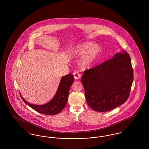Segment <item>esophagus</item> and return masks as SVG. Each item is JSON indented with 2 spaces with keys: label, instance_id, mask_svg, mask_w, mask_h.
<instances>
[{
  "label": "esophagus",
  "instance_id": "esophagus-1",
  "mask_svg": "<svg viewBox=\"0 0 149 149\" xmlns=\"http://www.w3.org/2000/svg\"><path fill=\"white\" fill-rule=\"evenodd\" d=\"M73 75H74V77L75 79H80L81 77V75L80 74V73L78 72V71H75L73 73Z\"/></svg>",
  "mask_w": 149,
  "mask_h": 149
}]
</instances>
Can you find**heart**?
Wrapping results in <instances>:
<instances>
[{
    "label": "heart",
    "mask_w": 149,
    "mask_h": 149,
    "mask_svg": "<svg viewBox=\"0 0 149 149\" xmlns=\"http://www.w3.org/2000/svg\"><path fill=\"white\" fill-rule=\"evenodd\" d=\"M100 48L98 45L92 42H86L79 45L74 50L75 55L83 56L81 64L83 66L90 65L99 56Z\"/></svg>",
    "instance_id": "1"
}]
</instances>
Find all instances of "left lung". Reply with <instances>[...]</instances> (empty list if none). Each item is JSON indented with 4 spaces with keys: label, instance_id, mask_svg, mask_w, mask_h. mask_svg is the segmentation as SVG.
Masks as SVG:
<instances>
[{
    "label": "left lung",
    "instance_id": "obj_1",
    "mask_svg": "<svg viewBox=\"0 0 149 149\" xmlns=\"http://www.w3.org/2000/svg\"><path fill=\"white\" fill-rule=\"evenodd\" d=\"M133 80L131 57L124 51L85 70L81 83L89 106L97 112H103L113 109L127 100Z\"/></svg>",
    "mask_w": 149,
    "mask_h": 149
}]
</instances>
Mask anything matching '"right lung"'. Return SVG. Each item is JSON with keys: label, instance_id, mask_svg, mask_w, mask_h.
Masks as SVG:
<instances>
[{"label": "right lung", "instance_id": "obj_1", "mask_svg": "<svg viewBox=\"0 0 149 149\" xmlns=\"http://www.w3.org/2000/svg\"><path fill=\"white\" fill-rule=\"evenodd\" d=\"M74 81L72 74H68L61 78L56 93L54 98L47 104L43 105H35L26 102L21 96L22 99L28 106L38 113L46 115H55L59 113L66 106L68 100L70 86Z\"/></svg>", "mask_w": 149, "mask_h": 149}]
</instances>
